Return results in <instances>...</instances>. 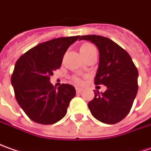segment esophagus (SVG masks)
Listing matches in <instances>:
<instances>
[{"mask_svg": "<svg viewBox=\"0 0 151 151\" xmlns=\"http://www.w3.org/2000/svg\"><path fill=\"white\" fill-rule=\"evenodd\" d=\"M76 91H77V93H80L83 92V89L80 88H76Z\"/></svg>", "mask_w": 151, "mask_h": 151, "instance_id": "obj_1", "label": "esophagus"}]
</instances>
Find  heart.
<instances>
[{"mask_svg":"<svg viewBox=\"0 0 151 151\" xmlns=\"http://www.w3.org/2000/svg\"><path fill=\"white\" fill-rule=\"evenodd\" d=\"M94 49H95V47L93 45H91V44H84V45L81 46L80 52H81V54H83V53H86V52L91 51V50H94ZM73 80H74V82H76L77 83H81V79L78 78H77V77H74Z\"/></svg>","mask_w":151,"mask_h":151,"instance_id":"1","label":"heart"}]
</instances>
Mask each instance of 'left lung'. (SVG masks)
<instances>
[{
	"label": "left lung",
	"instance_id": "8db88e82",
	"mask_svg": "<svg viewBox=\"0 0 151 151\" xmlns=\"http://www.w3.org/2000/svg\"><path fill=\"white\" fill-rule=\"evenodd\" d=\"M82 40L90 41L97 47L99 64L95 84L106 87L104 93L95 92L88 108L99 122L116 124L132 109L138 91V70L129 54L110 39L92 35H83L79 40Z\"/></svg>",
	"mask_w": 151,
	"mask_h": 151
}]
</instances>
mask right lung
<instances>
[{"label": "right lung", "mask_w": 151, "mask_h": 151, "mask_svg": "<svg viewBox=\"0 0 151 151\" xmlns=\"http://www.w3.org/2000/svg\"><path fill=\"white\" fill-rule=\"evenodd\" d=\"M78 36L61 37L41 43L23 54L15 63L11 84L18 104L35 122L50 125L64 117L76 90L70 84L58 88L50 76L62 64L68 47Z\"/></svg>", "instance_id": "1"}]
</instances>
